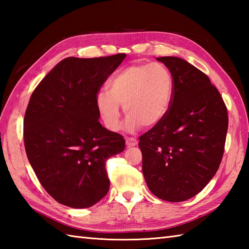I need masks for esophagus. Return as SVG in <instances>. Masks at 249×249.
<instances>
[{
  "instance_id": "obj_1",
  "label": "esophagus",
  "mask_w": 249,
  "mask_h": 249,
  "mask_svg": "<svg viewBox=\"0 0 249 249\" xmlns=\"http://www.w3.org/2000/svg\"><path fill=\"white\" fill-rule=\"evenodd\" d=\"M137 143H138V141L133 138V137H127L126 138V144H127V146H135Z\"/></svg>"
}]
</instances>
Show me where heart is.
Masks as SVG:
<instances>
[{
	"instance_id": "heart-1",
	"label": "heart",
	"mask_w": 249,
	"mask_h": 249,
	"mask_svg": "<svg viewBox=\"0 0 249 249\" xmlns=\"http://www.w3.org/2000/svg\"><path fill=\"white\" fill-rule=\"evenodd\" d=\"M96 95V106L107 127L118 130L121 126V105L128 114L129 131L154 126L165 118L170 108L173 78L160 63L129 65L116 72Z\"/></svg>"
}]
</instances>
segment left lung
<instances>
[{"label": "left lung", "instance_id": "1", "mask_svg": "<svg viewBox=\"0 0 249 249\" xmlns=\"http://www.w3.org/2000/svg\"><path fill=\"white\" fill-rule=\"evenodd\" d=\"M157 60L171 72L173 94L165 118L139 138L142 172L156 197L181 202L199 194L218 170L228 112L204 72L179 57Z\"/></svg>", "mask_w": 249, "mask_h": 249}]
</instances>
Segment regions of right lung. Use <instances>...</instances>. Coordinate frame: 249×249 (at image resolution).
<instances>
[{
    "instance_id": "1",
    "label": "right lung",
    "mask_w": 249,
    "mask_h": 249,
    "mask_svg": "<svg viewBox=\"0 0 249 249\" xmlns=\"http://www.w3.org/2000/svg\"><path fill=\"white\" fill-rule=\"evenodd\" d=\"M125 56L67 57L31 95L23 122L26 156L61 204L86 209L108 193L106 161L124 151L125 140L99 123L96 95Z\"/></svg>"
}]
</instances>
